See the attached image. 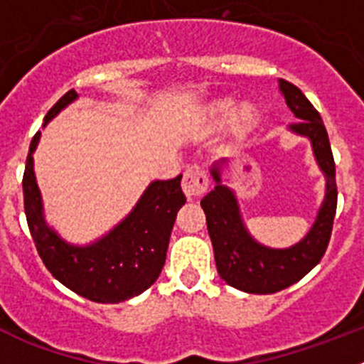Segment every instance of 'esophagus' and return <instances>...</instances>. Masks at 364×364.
Segmentation results:
<instances>
[{
  "label": "esophagus",
  "instance_id": "esophagus-1",
  "mask_svg": "<svg viewBox=\"0 0 364 364\" xmlns=\"http://www.w3.org/2000/svg\"><path fill=\"white\" fill-rule=\"evenodd\" d=\"M208 186H210V180H208V175L202 167L191 166L186 169L184 178H182V189H184L186 197H200L202 193L208 189Z\"/></svg>",
  "mask_w": 364,
  "mask_h": 364
}]
</instances>
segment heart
<instances>
[{
  "mask_svg": "<svg viewBox=\"0 0 364 364\" xmlns=\"http://www.w3.org/2000/svg\"><path fill=\"white\" fill-rule=\"evenodd\" d=\"M233 114H235V104L231 102V100L218 102V104H215L213 107H211V118H213L215 122H220V124L231 120ZM255 118H257V109L250 104L242 105V107L239 109V112H237V122H239L240 125H250Z\"/></svg>",
  "mask_w": 364,
  "mask_h": 364,
  "instance_id": "b5f03b06",
  "label": "heart"
}]
</instances>
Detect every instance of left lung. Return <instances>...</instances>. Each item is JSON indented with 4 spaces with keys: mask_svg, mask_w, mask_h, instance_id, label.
I'll use <instances>...</instances> for the list:
<instances>
[{
    "mask_svg": "<svg viewBox=\"0 0 364 364\" xmlns=\"http://www.w3.org/2000/svg\"><path fill=\"white\" fill-rule=\"evenodd\" d=\"M279 89L286 105L299 118L288 129L310 140L317 166L326 178V191L314 226L304 239L290 247L277 250L257 242L244 226L235 191L222 182V166L228 164V159L217 160L211 166L215 189L202 198L200 205L213 244L215 264L218 275L228 284L246 294L266 295L281 291L301 281L319 264L330 242L337 210L336 164L321 114L294 83L279 80Z\"/></svg>",
    "mask_w": 364,
    "mask_h": 364,
    "instance_id": "1",
    "label": "left lung"
}]
</instances>
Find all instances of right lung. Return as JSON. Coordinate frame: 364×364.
<instances>
[{
  "mask_svg": "<svg viewBox=\"0 0 364 364\" xmlns=\"http://www.w3.org/2000/svg\"><path fill=\"white\" fill-rule=\"evenodd\" d=\"M76 98L74 89L65 92L47 112L43 127ZM40 134H34L28 147L23 202L28 230L45 268L74 294L95 302L114 304L146 291L162 272L176 213L186 204L180 188L182 175L151 182L118 226L87 246H74L45 222L32 159Z\"/></svg>",
  "mask_w": 364,
  "mask_h": 364,
  "instance_id": "right-lung-1",
  "label": "right lung"
}]
</instances>
